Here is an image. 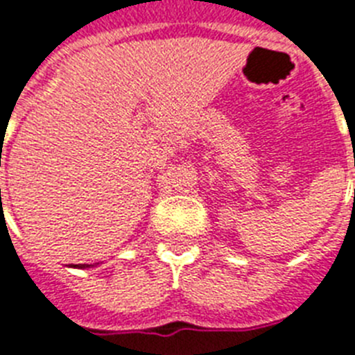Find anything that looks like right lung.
<instances>
[{
    "mask_svg": "<svg viewBox=\"0 0 355 355\" xmlns=\"http://www.w3.org/2000/svg\"><path fill=\"white\" fill-rule=\"evenodd\" d=\"M83 266H85V265H80V268H83Z\"/></svg>",
    "mask_w": 355,
    "mask_h": 355,
    "instance_id": "add662e5",
    "label": "right lung"
}]
</instances>
